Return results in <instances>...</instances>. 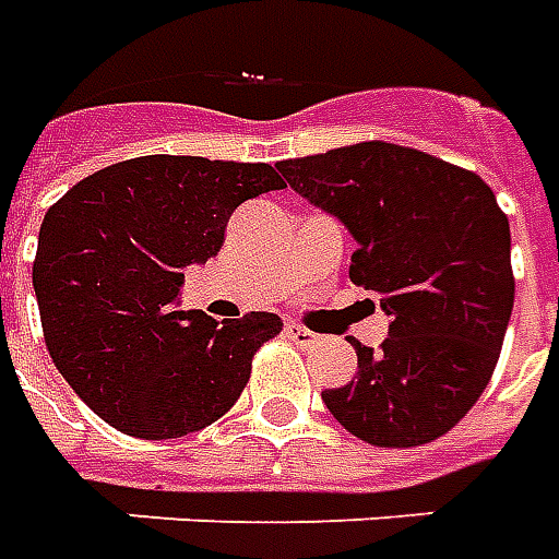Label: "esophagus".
<instances>
[{"mask_svg": "<svg viewBox=\"0 0 559 559\" xmlns=\"http://www.w3.org/2000/svg\"><path fill=\"white\" fill-rule=\"evenodd\" d=\"M287 337H290L293 343H299V346H311V343H317V334L311 332V329H305V325H299V322H287Z\"/></svg>", "mask_w": 559, "mask_h": 559, "instance_id": "34e87169", "label": "esophagus"}]
</instances>
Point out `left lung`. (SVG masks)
<instances>
[{
  "instance_id": "obj_1",
  "label": "left lung",
  "mask_w": 559,
  "mask_h": 559,
  "mask_svg": "<svg viewBox=\"0 0 559 559\" xmlns=\"http://www.w3.org/2000/svg\"><path fill=\"white\" fill-rule=\"evenodd\" d=\"M284 180L349 227L353 284L391 317L358 373L322 391L346 432L420 448L468 415L500 358L515 299L510 222L474 171L415 147L361 142L278 163Z\"/></svg>"
}]
</instances>
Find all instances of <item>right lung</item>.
Masks as SVG:
<instances>
[{
    "label": "right lung",
    "instance_id": "1",
    "mask_svg": "<svg viewBox=\"0 0 559 559\" xmlns=\"http://www.w3.org/2000/svg\"><path fill=\"white\" fill-rule=\"evenodd\" d=\"M284 189L266 163L135 156L49 206L32 263L49 358L85 406L123 436L163 441L234 406L278 313L216 322L175 311L183 269L225 242L230 213Z\"/></svg>",
    "mask_w": 559,
    "mask_h": 559
}]
</instances>
